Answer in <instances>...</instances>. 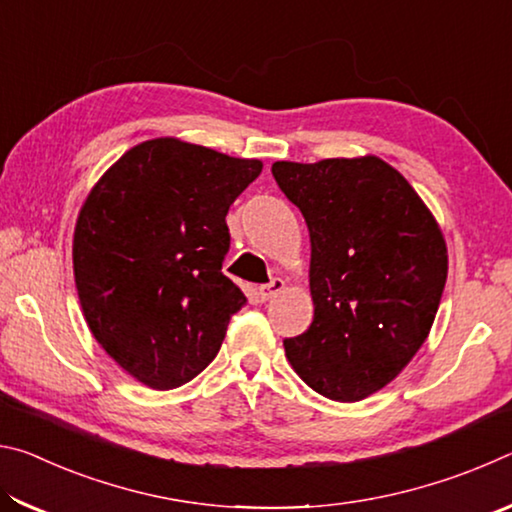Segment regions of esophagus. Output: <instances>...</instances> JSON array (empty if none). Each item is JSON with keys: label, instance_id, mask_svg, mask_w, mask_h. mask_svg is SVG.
Listing matches in <instances>:
<instances>
[{"label": "esophagus", "instance_id": "obj_1", "mask_svg": "<svg viewBox=\"0 0 512 512\" xmlns=\"http://www.w3.org/2000/svg\"><path fill=\"white\" fill-rule=\"evenodd\" d=\"M284 287H287L284 280H273L271 284H262V287H259V298H262L264 302L271 300L277 296V293H282Z\"/></svg>", "mask_w": 512, "mask_h": 512}]
</instances>
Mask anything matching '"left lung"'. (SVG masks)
Wrapping results in <instances>:
<instances>
[{"mask_svg":"<svg viewBox=\"0 0 512 512\" xmlns=\"http://www.w3.org/2000/svg\"><path fill=\"white\" fill-rule=\"evenodd\" d=\"M273 176L311 239L314 323L284 341V352L316 393L359 402L391 384L427 341L447 280L443 230L377 155L282 160Z\"/></svg>","mask_w":512,"mask_h":512,"instance_id":"left-lung-1","label":"left lung"}]
</instances>
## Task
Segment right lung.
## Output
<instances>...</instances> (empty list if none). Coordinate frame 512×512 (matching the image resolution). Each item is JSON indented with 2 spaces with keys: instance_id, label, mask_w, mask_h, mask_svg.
<instances>
[{
  "instance_id": "1",
  "label": "right lung",
  "mask_w": 512,
  "mask_h": 512,
  "mask_svg": "<svg viewBox=\"0 0 512 512\" xmlns=\"http://www.w3.org/2000/svg\"><path fill=\"white\" fill-rule=\"evenodd\" d=\"M178 137L128 149L90 189L74 228V280L94 339L155 391L207 368L246 305L221 266L230 205L262 173Z\"/></svg>"
}]
</instances>
